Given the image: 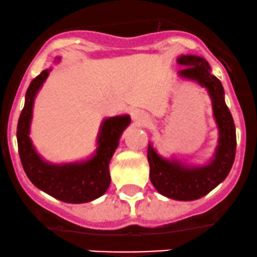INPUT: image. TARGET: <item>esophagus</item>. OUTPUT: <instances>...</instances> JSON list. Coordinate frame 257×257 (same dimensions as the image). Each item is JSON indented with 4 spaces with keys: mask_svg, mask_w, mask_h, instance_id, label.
I'll list each match as a JSON object with an SVG mask.
<instances>
[{
    "mask_svg": "<svg viewBox=\"0 0 257 257\" xmlns=\"http://www.w3.org/2000/svg\"><path fill=\"white\" fill-rule=\"evenodd\" d=\"M131 116H132V120H135V121H142V120H144V113H142L140 110L132 111Z\"/></svg>",
    "mask_w": 257,
    "mask_h": 257,
    "instance_id": "1",
    "label": "esophagus"
}]
</instances>
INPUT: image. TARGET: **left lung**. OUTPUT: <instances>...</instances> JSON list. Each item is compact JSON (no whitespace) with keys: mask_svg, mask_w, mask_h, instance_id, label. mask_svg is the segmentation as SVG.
I'll return each instance as SVG.
<instances>
[{"mask_svg":"<svg viewBox=\"0 0 257 257\" xmlns=\"http://www.w3.org/2000/svg\"><path fill=\"white\" fill-rule=\"evenodd\" d=\"M177 63L183 67L178 75L193 80L208 90L213 115L219 130V140L214 157L202 166H190L179 161L167 160L148 144L147 158L150 178L160 194L174 200H195L207 195L229 174L236 152V132L232 116L224 100L220 80L210 73V65L198 55H181Z\"/></svg>","mask_w":257,"mask_h":257,"instance_id":"8db88e82","label":"left lung"}]
</instances>
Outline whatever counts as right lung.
I'll use <instances>...</instances> for the list:
<instances>
[{"instance_id":"add662e5","label":"right lung","mask_w":257,"mask_h":257,"mask_svg":"<svg viewBox=\"0 0 257 257\" xmlns=\"http://www.w3.org/2000/svg\"><path fill=\"white\" fill-rule=\"evenodd\" d=\"M60 58H57V62ZM50 70L42 71L31 81L26 92L25 107L17 125V142L21 162L30 181L38 189L65 203L80 204L101 197L110 186L109 165L118 140L131 122L128 115L113 116L102 121L97 135L96 152L89 160L54 165L44 161L37 153L31 141L30 128L33 104Z\"/></svg>"}]
</instances>
